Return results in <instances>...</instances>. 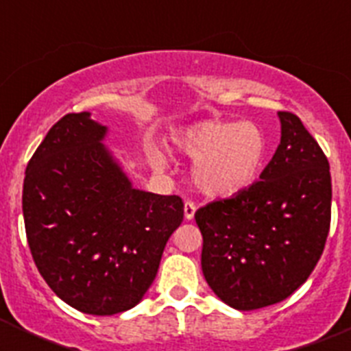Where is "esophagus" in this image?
Segmentation results:
<instances>
[{
  "mask_svg": "<svg viewBox=\"0 0 351 351\" xmlns=\"http://www.w3.org/2000/svg\"><path fill=\"white\" fill-rule=\"evenodd\" d=\"M195 210H197V206H195V202H191V200H186V204H184V218L188 219V221L195 218Z\"/></svg>",
  "mask_w": 351,
  "mask_h": 351,
  "instance_id": "esophagus-1",
  "label": "esophagus"
}]
</instances>
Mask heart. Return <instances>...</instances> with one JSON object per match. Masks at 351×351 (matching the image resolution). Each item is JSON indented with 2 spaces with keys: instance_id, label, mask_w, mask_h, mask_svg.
<instances>
[{
  "instance_id": "1",
  "label": "heart",
  "mask_w": 351,
  "mask_h": 351,
  "mask_svg": "<svg viewBox=\"0 0 351 351\" xmlns=\"http://www.w3.org/2000/svg\"><path fill=\"white\" fill-rule=\"evenodd\" d=\"M173 144L195 160V184L210 197H232L250 188L267 158V137L251 121H198L181 130ZM151 160L158 169L165 167V158L158 149L151 151Z\"/></svg>"
}]
</instances>
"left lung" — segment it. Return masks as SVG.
Instances as JSON below:
<instances>
[{"instance_id": "left-lung-1", "label": "left lung", "mask_w": 351, "mask_h": 351, "mask_svg": "<svg viewBox=\"0 0 351 351\" xmlns=\"http://www.w3.org/2000/svg\"><path fill=\"white\" fill-rule=\"evenodd\" d=\"M281 142L260 181L195 213L202 272L216 295L239 311L290 297L324 253L330 228V167L291 112H280Z\"/></svg>"}]
</instances>
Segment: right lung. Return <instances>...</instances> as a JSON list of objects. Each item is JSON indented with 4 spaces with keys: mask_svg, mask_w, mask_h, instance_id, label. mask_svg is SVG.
<instances>
[{
    "mask_svg": "<svg viewBox=\"0 0 351 351\" xmlns=\"http://www.w3.org/2000/svg\"><path fill=\"white\" fill-rule=\"evenodd\" d=\"M89 112L66 114L26 167L23 214L38 272L61 300L88 315L132 309L156 278L178 195L132 188Z\"/></svg>",
    "mask_w": 351,
    "mask_h": 351,
    "instance_id": "1",
    "label": "right lung"
}]
</instances>
